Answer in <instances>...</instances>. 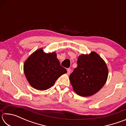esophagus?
<instances>
[{
  "label": "esophagus",
  "mask_w": 126,
  "mask_h": 126,
  "mask_svg": "<svg viewBox=\"0 0 126 126\" xmlns=\"http://www.w3.org/2000/svg\"><path fill=\"white\" fill-rule=\"evenodd\" d=\"M71 69H70V68H68V69H67V73H68V74H70V73H71Z\"/></svg>",
  "instance_id": "obj_1"
}]
</instances>
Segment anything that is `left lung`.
I'll list each match as a JSON object with an SVG mask.
<instances>
[{
  "label": "left lung",
  "mask_w": 126,
  "mask_h": 126,
  "mask_svg": "<svg viewBox=\"0 0 126 126\" xmlns=\"http://www.w3.org/2000/svg\"><path fill=\"white\" fill-rule=\"evenodd\" d=\"M77 67L69 76L74 92L82 97L98 92L106 83L108 70L103 59L94 52L78 58Z\"/></svg>",
  "instance_id": "1"
}]
</instances>
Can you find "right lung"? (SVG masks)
<instances>
[{"mask_svg":"<svg viewBox=\"0 0 126 126\" xmlns=\"http://www.w3.org/2000/svg\"><path fill=\"white\" fill-rule=\"evenodd\" d=\"M24 72L32 87L44 91L52 87L59 77L67 73V70L61 65L56 53H44L40 48L25 61Z\"/></svg>","mask_w":126,"mask_h":126,"instance_id":"add662e5","label":"right lung"}]
</instances>
